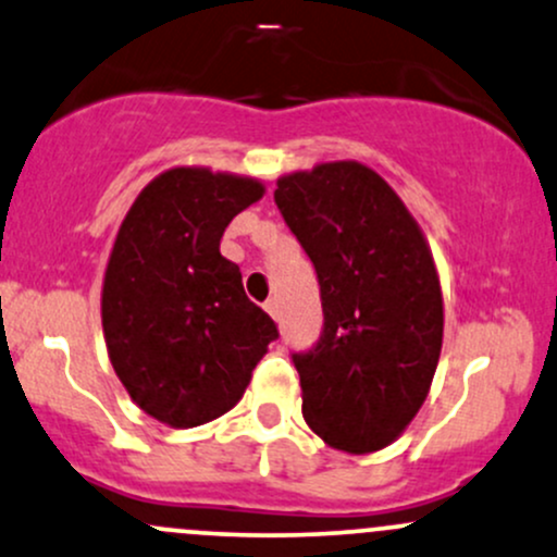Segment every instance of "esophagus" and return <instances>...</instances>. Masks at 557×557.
<instances>
[{"label":"esophagus","instance_id":"esophagus-1","mask_svg":"<svg viewBox=\"0 0 557 557\" xmlns=\"http://www.w3.org/2000/svg\"><path fill=\"white\" fill-rule=\"evenodd\" d=\"M264 311L267 314H270L272 319H280V304H277V298H270L264 304Z\"/></svg>","mask_w":557,"mask_h":557}]
</instances>
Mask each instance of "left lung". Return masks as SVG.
I'll return each mask as SVG.
<instances>
[{
	"instance_id": "left-lung-1",
	"label": "left lung",
	"mask_w": 557,
	"mask_h": 557,
	"mask_svg": "<svg viewBox=\"0 0 557 557\" xmlns=\"http://www.w3.org/2000/svg\"><path fill=\"white\" fill-rule=\"evenodd\" d=\"M274 201L322 290V337L293 356L306 424L335 450H382L419 413L443 350L430 243L385 177L356 159L287 172Z\"/></svg>"
}]
</instances>
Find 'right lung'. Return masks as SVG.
<instances>
[{"instance_id": "right-lung-1", "label": "right lung", "mask_w": 557, "mask_h": 557, "mask_svg": "<svg viewBox=\"0 0 557 557\" xmlns=\"http://www.w3.org/2000/svg\"><path fill=\"white\" fill-rule=\"evenodd\" d=\"M267 194L257 177L170 168L127 209L101 283V327L133 403L172 430L227 413L277 327L220 253L235 214Z\"/></svg>"}]
</instances>
